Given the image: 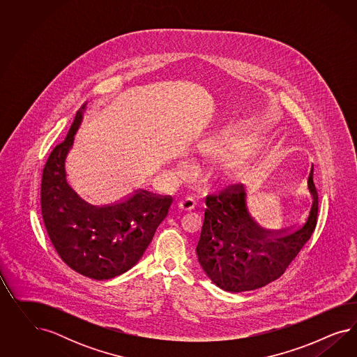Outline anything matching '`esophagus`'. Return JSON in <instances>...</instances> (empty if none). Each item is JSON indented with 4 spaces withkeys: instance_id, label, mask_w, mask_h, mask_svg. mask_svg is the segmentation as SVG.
<instances>
[{
    "instance_id": "esophagus-1",
    "label": "esophagus",
    "mask_w": 357,
    "mask_h": 357,
    "mask_svg": "<svg viewBox=\"0 0 357 357\" xmlns=\"http://www.w3.org/2000/svg\"><path fill=\"white\" fill-rule=\"evenodd\" d=\"M195 206H196V203H195V200L192 197H185V199L181 200V202L178 203V208H179L181 211H191V209H194Z\"/></svg>"
}]
</instances>
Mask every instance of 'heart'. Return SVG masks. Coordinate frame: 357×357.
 <instances>
[{
    "instance_id": "1",
    "label": "heart",
    "mask_w": 357,
    "mask_h": 357,
    "mask_svg": "<svg viewBox=\"0 0 357 357\" xmlns=\"http://www.w3.org/2000/svg\"><path fill=\"white\" fill-rule=\"evenodd\" d=\"M254 145V139L245 136H225L222 140L206 142L195 148L202 158L218 161L211 169V179L218 188H236L248 183L259 170L261 149ZM190 163L181 160L175 172L184 175Z\"/></svg>"
}]
</instances>
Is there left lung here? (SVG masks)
<instances>
[{
	"label": "left lung",
	"instance_id": "left-lung-1",
	"mask_svg": "<svg viewBox=\"0 0 357 357\" xmlns=\"http://www.w3.org/2000/svg\"><path fill=\"white\" fill-rule=\"evenodd\" d=\"M307 187L310 203L306 215L296 225L278 230L260 225L243 185L209 195L196 254L212 282L227 292L237 293L258 289L279 279L317 225L318 194L313 166Z\"/></svg>",
	"mask_w": 357,
	"mask_h": 357
}]
</instances>
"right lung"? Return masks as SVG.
<instances>
[{"label": "right lung", "mask_w": 357, "mask_h": 357, "mask_svg": "<svg viewBox=\"0 0 357 357\" xmlns=\"http://www.w3.org/2000/svg\"><path fill=\"white\" fill-rule=\"evenodd\" d=\"M85 103L65 140L51 151L42 178L40 204L48 237L72 270L107 280L130 270L167 216L172 196L137 190L103 206L89 203L66 179L65 161L79 128Z\"/></svg>", "instance_id": "1"}]
</instances>
